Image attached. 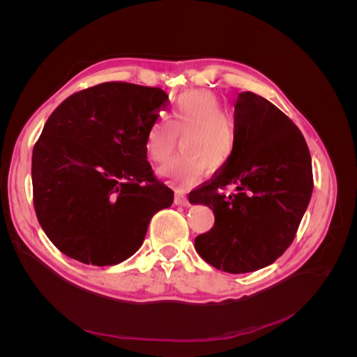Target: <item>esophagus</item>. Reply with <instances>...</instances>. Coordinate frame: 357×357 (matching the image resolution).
<instances>
[{
    "mask_svg": "<svg viewBox=\"0 0 357 357\" xmlns=\"http://www.w3.org/2000/svg\"><path fill=\"white\" fill-rule=\"evenodd\" d=\"M174 202L177 205H183V207H186V205H189V199L185 195H183V193H180V192H176Z\"/></svg>",
    "mask_w": 357,
    "mask_h": 357,
    "instance_id": "obj_1",
    "label": "esophagus"
}]
</instances>
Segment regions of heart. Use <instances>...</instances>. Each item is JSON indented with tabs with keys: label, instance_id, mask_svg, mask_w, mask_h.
I'll return each instance as SVG.
<instances>
[{
	"label": "heart",
	"instance_id": "obj_1",
	"mask_svg": "<svg viewBox=\"0 0 357 357\" xmlns=\"http://www.w3.org/2000/svg\"><path fill=\"white\" fill-rule=\"evenodd\" d=\"M177 135H183L181 150L159 174L180 188L198 183L207 172L218 171L232 159L238 134L218 95L207 89L180 93L169 107V121L158 117L149 126L144 150L153 164H164L177 147Z\"/></svg>",
	"mask_w": 357,
	"mask_h": 357
}]
</instances>
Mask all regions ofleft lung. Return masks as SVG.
Here are the masks:
<instances>
[{
    "label": "left lung",
    "instance_id": "8db88e82",
    "mask_svg": "<svg viewBox=\"0 0 357 357\" xmlns=\"http://www.w3.org/2000/svg\"><path fill=\"white\" fill-rule=\"evenodd\" d=\"M234 122L238 134L228 165L189 193L214 213V226L195 238L199 256L225 273L271 265L294 241L312 193L310 150L298 126L253 92H241ZM231 185L234 194L222 190Z\"/></svg>",
    "mask_w": 357,
    "mask_h": 357
}]
</instances>
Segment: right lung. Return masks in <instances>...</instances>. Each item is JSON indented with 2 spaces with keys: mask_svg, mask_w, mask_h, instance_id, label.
<instances>
[{
  "mask_svg": "<svg viewBox=\"0 0 357 357\" xmlns=\"http://www.w3.org/2000/svg\"><path fill=\"white\" fill-rule=\"evenodd\" d=\"M167 100L160 88L107 82L73 93L49 116L32 150V201L63 255L86 265L121 264L174 201L144 150Z\"/></svg>",
  "mask_w": 357,
  "mask_h": 357,
  "instance_id": "right-lung-1",
  "label": "right lung"
}]
</instances>
